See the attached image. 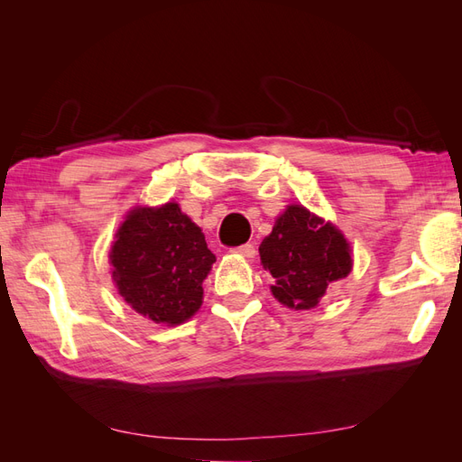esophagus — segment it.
Segmentation results:
<instances>
[{"instance_id": "34e87169", "label": "esophagus", "mask_w": 462, "mask_h": 462, "mask_svg": "<svg viewBox=\"0 0 462 462\" xmlns=\"http://www.w3.org/2000/svg\"><path fill=\"white\" fill-rule=\"evenodd\" d=\"M235 253H239L241 256H246V258H254L256 256V246L253 243H246V245L236 246Z\"/></svg>"}]
</instances>
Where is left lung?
<instances>
[{
  "instance_id": "8db88e82",
  "label": "left lung",
  "mask_w": 462,
  "mask_h": 462,
  "mask_svg": "<svg viewBox=\"0 0 462 462\" xmlns=\"http://www.w3.org/2000/svg\"><path fill=\"white\" fill-rule=\"evenodd\" d=\"M260 258L273 277V297L295 310L314 309L328 285L353 268L345 236L304 206H289L277 217L260 245Z\"/></svg>"
}]
</instances>
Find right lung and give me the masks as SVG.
Returning a JSON list of instances; mask_svg holds the SVG:
<instances>
[{"mask_svg":"<svg viewBox=\"0 0 462 462\" xmlns=\"http://www.w3.org/2000/svg\"><path fill=\"white\" fill-rule=\"evenodd\" d=\"M119 295L156 324H183L202 304V282L216 256L179 204L136 208L111 246Z\"/></svg>","mask_w":462,"mask_h":462,"instance_id":"obj_1","label":"right lung"}]
</instances>
